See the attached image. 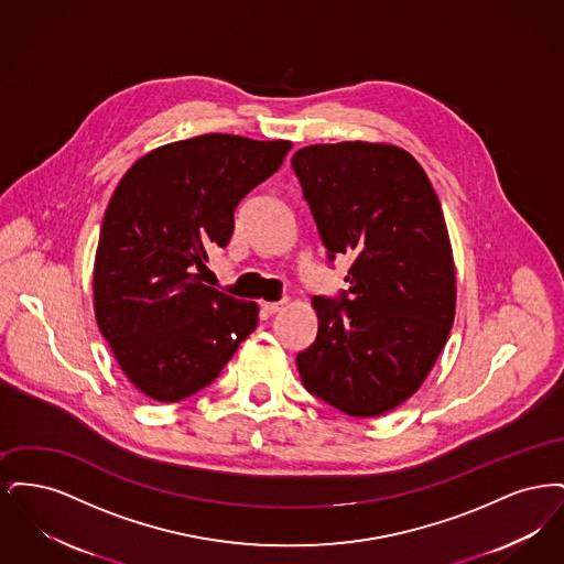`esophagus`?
I'll return each mask as SVG.
<instances>
[{
    "label": "esophagus",
    "mask_w": 564,
    "mask_h": 564,
    "mask_svg": "<svg viewBox=\"0 0 564 564\" xmlns=\"http://www.w3.org/2000/svg\"><path fill=\"white\" fill-rule=\"evenodd\" d=\"M262 308L269 313V315H274V313H281L283 308H285V302L281 300V302H262Z\"/></svg>",
    "instance_id": "34e87169"
}]
</instances>
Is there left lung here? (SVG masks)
I'll return each mask as SVG.
<instances>
[{
  "instance_id": "1",
  "label": "left lung",
  "mask_w": 564,
  "mask_h": 564,
  "mask_svg": "<svg viewBox=\"0 0 564 564\" xmlns=\"http://www.w3.org/2000/svg\"><path fill=\"white\" fill-rule=\"evenodd\" d=\"M329 260L349 256L343 302L315 295L317 338L295 364L306 391L349 416L412 398L456 313L448 228L427 173L400 145L340 141L292 159Z\"/></svg>"
}]
</instances>
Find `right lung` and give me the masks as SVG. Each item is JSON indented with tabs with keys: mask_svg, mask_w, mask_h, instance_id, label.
<instances>
[{
	"mask_svg": "<svg viewBox=\"0 0 564 564\" xmlns=\"http://www.w3.org/2000/svg\"><path fill=\"white\" fill-rule=\"evenodd\" d=\"M292 141L198 134L143 154L109 198L93 304L120 370L162 403L212 384L256 329L260 306L200 281L226 247L242 196L269 180Z\"/></svg>",
	"mask_w": 564,
	"mask_h": 564,
	"instance_id": "obj_1",
	"label": "right lung"
}]
</instances>
